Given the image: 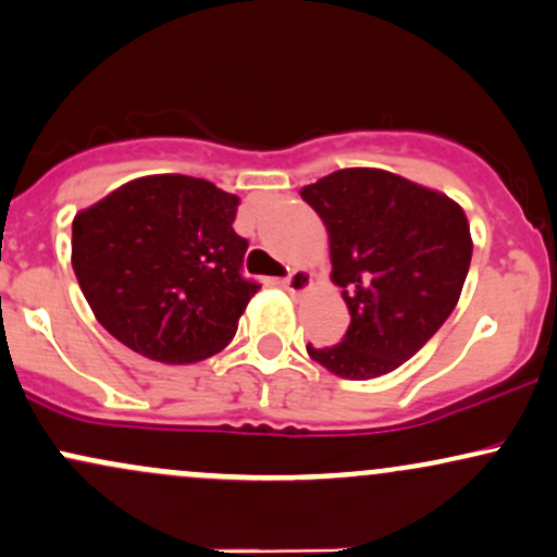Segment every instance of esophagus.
Listing matches in <instances>:
<instances>
[{"mask_svg": "<svg viewBox=\"0 0 557 557\" xmlns=\"http://www.w3.org/2000/svg\"><path fill=\"white\" fill-rule=\"evenodd\" d=\"M311 285H314V277H311L309 270H293L283 280V287L287 293H293V296H300V293L311 290Z\"/></svg>", "mask_w": 557, "mask_h": 557, "instance_id": "34e87169", "label": "esophagus"}]
</instances>
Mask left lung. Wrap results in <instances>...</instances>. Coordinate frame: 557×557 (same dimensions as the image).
I'll list each match as a JSON object with an SVG mask.
<instances>
[{"instance_id":"1","label":"left lung","mask_w":557,"mask_h":557,"mask_svg":"<svg viewBox=\"0 0 557 557\" xmlns=\"http://www.w3.org/2000/svg\"><path fill=\"white\" fill-rule=\"evenodd\" d=\"M300 198L327 227L330 277L350 311L343 343L306 350L343 380L395 372L461 298L474 251L463 209L374 168L332 172L300 188Z\"/></svg>"}]
</instances>
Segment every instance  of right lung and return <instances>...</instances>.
<instances>
[{
  "label": "right lung",
  "instance_id": "add662e5",
  "mask_svg": "<svg viewBox=\"0 0 557 557\" xmlns=\"http://www.w3.org/2000/svg\"><path fill=\"white\" fill-rule=\"evenodd\" d=\"M238 203L201 177L146 175L75 214L73 270L101 327L151 361L220 354L261 287L240 274Z\"/></svg>",
  "mask_w": 557,
  "mask_h": 557
}]
</instances>
